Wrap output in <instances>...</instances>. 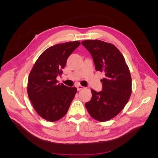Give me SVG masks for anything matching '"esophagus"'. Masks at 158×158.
<instances>
[{
    "instance_id": "esophagus-1",
    "label": "esophagus",
    "mask_w": 158,
    "mask_h": 158,
    "mask_svg": "<svg viewBox=\"0 0 158 158\" xmlns=\"http://www.w3.org/2000/svg\"><path fill=\"white\" fill-rule=\"evenodd\" d=\"M76 88H77V89H78V91L82 90V89H83L85 88L84 86H82V85H77V86H76Z\"/></svg>"
}]
</instances>
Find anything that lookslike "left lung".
Segmentation results:
<instances>
[{
  "mask_svg": "<svg viewBox=\"0 0 158 158\" xmlns=\"http://www.w3.org/2000/svg\"><path fill=\"white\" fill-rule=\"evenodd\" d=\"M82 45L92 55L95 70L103 72L102 91L91 89L92 99L85 103L90 116L100 122L107 121L120 113L132 93V78L125 59L117 47L101 40H85Z\"/></svg>",
  "mask_w": 158,
  "mask_h": 158,
  "instance_id": "8db88e82",
  "label": "left lung"
}]
</instances>
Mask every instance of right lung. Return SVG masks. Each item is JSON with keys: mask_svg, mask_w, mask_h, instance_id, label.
<instances>
[{"mask_svg": "<svg viewBox=\"0 0 158 158\" xmlns=\"http://www.w3.org/2000/svg\"><path fill=\"white\" fill-rule=\"evenodd\" d=\"M78 41L51 46L42 52L28 77L27 92L40 117L50 122L59 121L67 113L77 92L76 87L58 84L69 56L80 45Z\"/></svg>", "mask_w": 158, "mask_h": 158, "instance_id": "add662e5", "label": "right lung"}]
</instances>
